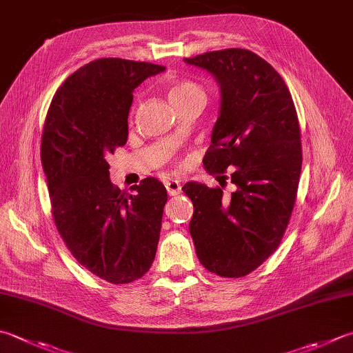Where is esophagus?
I'll list each match as a JSON object with an SVG mask.
<instances>
[{
  "label": "esophagus",
  "mask_w": 353,
  "mask_h": 353,
  "mask_svg": "<svg viewBox=\"0 0 353 353\" xmlns=\"http://www.w3.org/2000/svg\"><path fill=\"white\" fill-rule=\"evenodd\" d=\"M164 185L170 196H175L179 194V192H181V183H179L178 179H169V181L164 183Z\"/></svg>",
  "instance_id": "esophagus-1"
}]
</instances>
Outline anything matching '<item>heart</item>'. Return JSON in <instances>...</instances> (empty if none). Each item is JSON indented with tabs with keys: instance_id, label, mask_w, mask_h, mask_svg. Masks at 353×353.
I'll return each instance as SVG.
<instances>
[{
	"instance_id": "1",
	"label": "heart",
	"mask_w": 353,
	"mask_h": 353,
	"mask_svg": "<svg viewBox=\"0 0 353 353\" xmlns=\"http://www.w3.org/2000/svg\"><path fill=\"white\" fill-rule=\"evenodd\" d=\"M196 94H204V92L196 83L189 79H172L168 84V97L172 104Z\"/></svg>"
}]
</instances>
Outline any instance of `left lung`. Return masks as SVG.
Returning a JSON list of instances; mask_svg holds the SVG:
<instances>
[{
    "label": "left lung",
    "instance_id": "left-lung-1",
    "mask_svg": "<svg viewBox=\"0 0 353 353\" xmlns=\"http://www.w3.org/2000/svg\"><path fill=\"white\" fill-rule=\"evenodd\" d=\"M219 85V114L203 164L230 169L235 192L189 181L194 203L189 230L196 256L212 274L239 278L280 245L294 210L303 152L300 124L288 85L272 65L245 49L184 58Z\"/></svg>",
    "mask_w": 353,
    "mask_h": 353
}]
</instances>
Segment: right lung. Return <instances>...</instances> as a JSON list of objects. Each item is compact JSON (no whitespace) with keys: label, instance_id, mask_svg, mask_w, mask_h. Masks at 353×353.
<instances>
[{"label":"right lung","instance_id":"1","mask_svg":"<svg viewBox=\"0 0 353 353\" xmlns=\"http://www.w3.org/2000/svg\"><path fill=\"white\" fill-rule=\"evenodd\" d=\"M164 65L99 58L53 97L41 139L52 214L77 261L112 284L141 278L155 259L168 192L145 178L134 195L110 181L105 161L128 141L134 90Z\"/></svg>","mask_w":353,"mask_h":353}]
</instances>
